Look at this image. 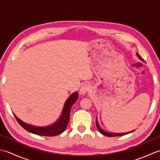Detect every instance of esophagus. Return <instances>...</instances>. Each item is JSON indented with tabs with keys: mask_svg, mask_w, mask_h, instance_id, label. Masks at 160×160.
Returning <instances> with one entry per match:
<instances>
[{
	"mask_svg": "<svg viewBox=\"0 0 160 160\" xmlns=\"http://www.w3.org/2000/svg\"><path fill=\"white\" fill-rule=\"evenodd\" d=\"M89 90H90V87H89V84H84L81 87L79 93L81 95H84V94H86Z\"/></svg>",
	"mask_w": 160,
	"mask_h": 160,
	"instance_id": "obj_1",
	"label": "esophagus"
}]
</instances>
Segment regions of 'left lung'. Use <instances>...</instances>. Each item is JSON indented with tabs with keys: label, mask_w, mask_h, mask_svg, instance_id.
I'll return each mask as SVG.
<instances>
[{
	"label": "left lung",
	"mask_w": 160,
	"mask_h": 160,
	"mask_svg": "<svg viewBox=\"0 0 160 160\" xmlns=\"http://www.w3.org/2000/svg\"><path fill=\"white\" fill-rule=\"evenodd\" d=\"M137 55L138 56V57L140 58L141 60H143V59L142 58V57L140 56V54L137 53ZM96 127H97V128H98V131H99L101 132L102 134L104 135H105V136H107V137H115V136H122V135H127V134L129 133V132H133V131H131V132H125V133H111V132H106V131H103L102 129V128L100 127L99 124H98V120H97V118H96Z\"/></svg>",
	"instance_id": "left-lung-1"
}]
</instances>
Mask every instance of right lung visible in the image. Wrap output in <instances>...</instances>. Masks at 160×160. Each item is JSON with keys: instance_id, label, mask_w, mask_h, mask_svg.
I'll return each instance as SVG.
<instances>
[{"instance_id": "obj_1", "label": "right lung", "mask_w": 160, "mask_h": 160, "mask_svg": "<svg viewBox=\"0 0 160 160\" xmlns=\"http://www.w3.org/2000/svg\"><path fill=\"white\" fill-rule=\"evenodd\" d=\"M78 98V92H76L71 95L65 102L62 115H61L59 120H58L56 123H54L51 126H48V127H35V126H32L25 123V122H22V120H20L18 117H16L15 114L14 116L16 119V120L18 121L19 124L21 126L22 128H25L26 131H28L30 132H32L33 134L43 135V136H55V135H58L62 133V132L66 129L69 122L71 108L72 107V105L76 102Z\"/></svg>"}]
</instances>
